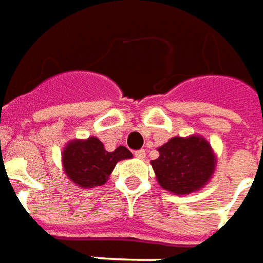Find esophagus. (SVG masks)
Masks as SVG:
<instances>
[{"instance_id":"obj_1","label":"esophagus","mask_w":263,"mask_h":263,"mask_svg":"<svg viewBox=\"0 0 263 263\" xmlns=\"http://www.w3.org/2000/svg\"><path fill=\"white\" fill-rule=\"evenodd\" d=\"M136 155V158H139V160H144L145 158V151L144 150H137L134 153Z\"/></svg>"}]
</instances>
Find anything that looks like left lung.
I'll return each mask as SVG.
<instances>
[{"mask_svg": "<svg viewBox=\"0 0 263 263\" xmlns=\"http://www.w3.org/2000/svg\"><path fill=\"white\" fill-rule=\"evenodd\" d=\"M160 157L151 161L157 181L168 192L189 195L202 189L213 176L216 155L202 136L172 137L158 147Z\"/></svg>", "mask_w": 263, "mask_h": 263, "instance_id": "left-lung-1", "label": "left lung"}]
</instances>
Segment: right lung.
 Instances as JSON below:
<instances>
[{
	"instance_id": "right-lung-1",
	"label": "right lung",
	"mask_w": 263,
	"mask_h": 263,
	"mask_svg": "<svg viewBox=\"0 0 263 263\" xmlns=\"http://www.w3.org/2000/svg\"><path fill=\"white\" fill-rule=\"evenodd\" d=\"M132 157L133 154L123 145L115 151H106L98 137L72 140L61 154L63 168L68 179L84 189L102 186L119 161Z\"/></svg>"
}]
</instances>
